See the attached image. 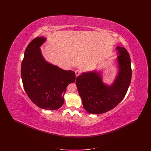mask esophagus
<instances>
[{
    "instance_id": "1",
    "label": "esophagus",
    "mask_w": 151,
    "mask_h": 151,
    "mask_svg": "<svg viewBox=\"0 0 151 151\" xmlns=\"http://www.w3.org/2000/svg\"><path fill=\"white\" fill-rule=\"evenodd\" d=\"M79 75H80V71H79V70H76V71H75V75H76V77H78V76H79Z\"/></svg>"
}]
</instances>
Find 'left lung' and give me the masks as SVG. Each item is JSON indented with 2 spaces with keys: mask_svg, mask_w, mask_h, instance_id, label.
<instances>
[{
  "mask_svg": "<svg viewBox=\"0 0 151 151\" xmlns=\"http://www.w3.org/2000/svg\"><path fill=\"white\" fill-rule=\"evenodd\" d=\"M115 49L118 73L111 84L104 82L102 70L82 72L76 78L83 107L90 114H102L115 108L127 92L132 76L129 54L123 47Z\"/></svg>",
  "mask_w": 151,
  "mask_h": 151,
  "instance_id": "obj_1",
  "label": "left lung"
}]
</instances>
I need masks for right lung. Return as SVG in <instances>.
Returning <instances> with one entry per match:
<instances>
[{
	"instance_id": "add662e5",
	"label": "right lung",
	"mask_w": 151,
	"mask_h": 151,
	"mask_svg": "<svg viewBox=\"0 0 151 151\" xmlns=\"http://www.w3.org/2000/svg\"><path fill=\"white\" fill-rule=\"evenodd\" d=\"M47 38L37 37L24 52L21 68L24 88L30 100L39 108L57 110L64 103L66 88L75 81L73 71H65L44 58L40 47Z\"/></svg>"
}]
</instances>
